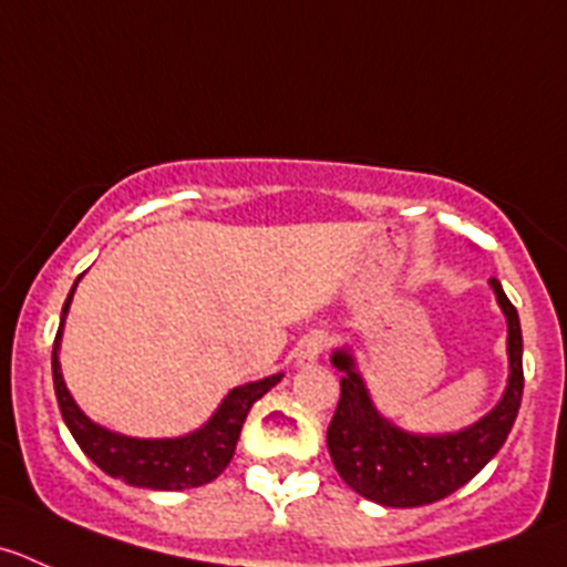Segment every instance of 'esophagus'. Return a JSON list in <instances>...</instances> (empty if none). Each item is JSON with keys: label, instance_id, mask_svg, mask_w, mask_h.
Instances as JSON below:
<instances>
[{"label": "esophagus", "instance_id": "1", "mask_svg": "<svg viewBox=\"0 0 567 567\" xmlns=\"http://www.w3.org/2000/svg\"><path fill=\"white\" fill-rule=\"evenodd\" d=\"M327 346H329L327 332H310L305 340H301L299 349H296V360H299L301 365H307V362H316L318 357L327 351Z\"/></svg>", "mask_w": 567, "mask_h": 567}]
</instances>
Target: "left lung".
<instances>
[{
    "mask_svg": "<svg viewBox=\"0 0 567 567\" xmlns=\"http://www.w3.org/2000/svg\"><path fill=\"white\" fill-rule=\"evenodd\" d=\"M491 285L507 316V393L496 410L457 435L426 437L395 430L373 410L349 351L332 354L334 368H340L343 377L338 406L327 430L329 457L340 480L368 502L382 507H423L441 502L474 480L507 441L524 395V340L518 310L498 279H491Z\"/></svg>",
    "mask_w": 567,
    "mask_h": 567,
    "instance_id": "8db88e82",
    "label": "left lung"
}]
</instances>
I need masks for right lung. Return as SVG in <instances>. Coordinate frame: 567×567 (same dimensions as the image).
I'll use <instances>...</instances> for the list:
<instances>
[{
	"label": "right lung",
	"mask_w": 567,
	"mask_h": 567,
	"mask_svg": "<svg viewBox=\"0 0 567 567\" xmlns=\"http://www.w3.org/2000/svg\"><path fill=\"white\" fill-rule=\"evenodd\" d=\"M76 288V282H74ZM65 299L63 312H60V329L54 334L52 349V379L54 395H58L60 415L65 426L74 435L76 446L99 465L113 480L126 482L132 487H150V491H185V487H202L216 480L233 460L235 446H238L240 430L249 415L251 404L268 393L274 384L282 379V373L249 382L244 388H235L224 399L216 415L196 430L194 435L174 437V441H137V437L115 435V432L102 430L80 406L74 404L71 393L65 390L63 373H60V334H63L65 312H69L71 296Z\"/></svg>",
	"instance_id": "obj_1"
}]
</instances>
